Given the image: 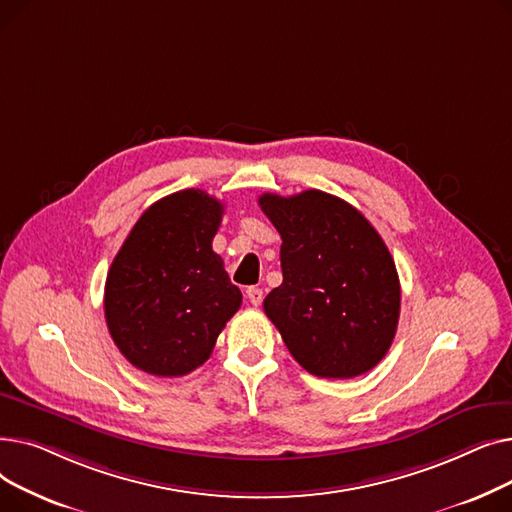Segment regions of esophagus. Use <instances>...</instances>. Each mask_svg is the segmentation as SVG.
<instances>
[{
	"instance_id": "1",
	"label": "esophagus",
	"mask_w": 512,
	"mask_h": 512,
	"mask_svg": "<svg viewBox=\"0 0 512 512\" xmlns=\"http://www.w3.org/2000/svg\"><path fill=\"white\" fill-rule=\"evenodd\" d=\"M247 299L251 301V305L259 307L261 301H263V290H261L259 286H249V288H247Z\"/></svg>"
}]
</instances>
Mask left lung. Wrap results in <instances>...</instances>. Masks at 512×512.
<instances>
[{"label": "left lung", "instance_id": "obj_1", "mask_svg": "<svg viewBox=\"0 0 512 512\" xmlns=\"http://www.w3.org/2000/svg\"><path fill=\"white\" fill-rule=\"evenodd\" d=\"M282 236V284L263 301L290 355L319 378L348 380L378 365L394 340L400 284L394 259L361 211L324 191L265 193Z\"/></svg>", "mask_w": 512, "mask_h": 512}]
</instances>
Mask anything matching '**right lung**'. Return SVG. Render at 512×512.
<instances>
[{"mask_svg": "<svg viewBox=\"0 0 512 512\" xmlns=\"http://www.w3.org/2000/svg\"><path fill=\"white\" fill-rule=\"evenodd\" d=\"M224 205L199 188L153 203L105 280V321L120 353L157 378L201 367L242 303L211 240Z\"/></svg>", "mask_w": 512, "mask_h": 512, "instance_id": "obj_1", "label": "right lung"}]
</instances>
